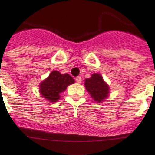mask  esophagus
<instances>
[{
    "instance_id": "esophagus-1",
    "label": "esophagus",
    "mask_w": 155,
    "mask_h": 155,
    "mask_svg": "<svg viewBox=\"0 0 155 155\" xmlns=\"http://www.w3.org/2000/svg\"><path fill=\"white\" fill-rule=\"evenodd\" d=\"M81 80H82V78L80 77V76H77V77H75V81L77 83H80L81 82Z\"/></svg>"
}]
</instances>
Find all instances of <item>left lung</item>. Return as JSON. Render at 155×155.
<instances>
[{
	"label": "left lung",
	"mask_w": 155,
	"mask_h": 155,
	"mask_svg": "<svg viewBox=\"0 0 155 155\" xmlns=\"http://www.w3.org/2000/svg\"><path fill=\"white\" fill-rule=\"evenodd\" d=\"M84 86L95 101L101 103L108 97L109 87L98 73H94L91 78L85 80Z\"/></svg>",
	"instance_id": "obj_1"
}]
</instances>
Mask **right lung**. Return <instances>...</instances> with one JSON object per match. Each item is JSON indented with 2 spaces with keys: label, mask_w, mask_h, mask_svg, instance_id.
<instances>
[{
  "label": "right lung",
  "mask_w": 155,
  "mask_h": 155,
  "mask_svg": "<svg viewBox=\"0 0 155 155\" xmlns=\"http://www.w3.org/2000/svg\"><path fill=\"white\" fill-rule=\"evenodd\" d=\"M74 83L75 80L69 74L63 75L58 71H53L40 84V93L48 101L56 102L60 98V93L65 91L68 85Z\"/></svg>",
  "instance_id": "1"
}]
</instances>
